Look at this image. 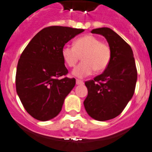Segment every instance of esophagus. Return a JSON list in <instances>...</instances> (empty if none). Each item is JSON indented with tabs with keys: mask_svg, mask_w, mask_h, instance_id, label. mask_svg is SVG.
I'll list each match as a JSON object with an SVG mask.
<instances>
[{
	"mask_svg": "<svg viewBox=\"0 0 152 152\" xmlns=\"http://www.w3.org/2000/svg\"><path fill=\"white\" fill-rule=\"evenodd\" d=\"M76 84L77 85H83L84 84V82L83 80H76Z\"/></svg>",
	"mask_w": 152,
	"mask_h": 152,
	"instance_id": "1",
	"label": "esophagus"
}]
</instances>
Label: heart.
<instances>
[{
	"mask_svg": "<svg viewBox=\"0 0 152 152\" xmlns=\"http://www.w3.org/2000/svg\"><path fill=\"white\" fill-rule=\"evenodd\" d=\"M62 56L69 67L76 66L82 56V62L73 69V75L83 78L94 71L102 72L107 68L111 60V48L97 37L88 34L77 38L73 46L65 45L62 48Z\"/></svg>",
	"mask_w": 152,
	"mask_h": 152,
	"instance_id": "1",
	"label": "heart"
}]
</instances>
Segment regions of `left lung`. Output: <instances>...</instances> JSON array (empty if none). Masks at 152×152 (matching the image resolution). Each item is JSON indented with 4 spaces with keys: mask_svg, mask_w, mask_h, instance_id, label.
I'll list each match as a JSON object with an SVG mask.
<instances>
[{
    "mask_svg": "<svg viewBox=\"0 0 152 152\" xmlns=\"http://www.w3.org/2000/svg\"><path fill=\"white\" fill-rule=\"evenodd\" d=\"M105 37L111 48L109 66L102 74L85 82L88 96L84 101L87 113L98 121H107L122 113L135 89L137 69L131 47L108 27L92 30Z\"/></svg>",
    "mask_w": 152,
    "mask_h": 152,
    "instance_id": "left-lung-1",
    "label": "left lung"
}]
</instances>
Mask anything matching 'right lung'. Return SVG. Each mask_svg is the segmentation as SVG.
<instances>
[{
  "label": "right lung",
  "mask_w": 152,
  "mask_h": 152,
  "mask_svg": "<svg viewBox=\"0 0 152 152\" xmlns=\"http://www.w3.org/2000/svg\"><path fill=\"white\" fill-rule=\"evenodd\" d=\"M83 29L50 26L33 37L20 55L16 72V89L27 113L39 121L56 117L75 86L68 78L62 48Z\"/></svg>",
  "instance_id": "right-lung-1"
}]
</instances>
